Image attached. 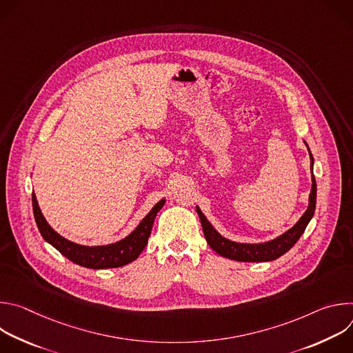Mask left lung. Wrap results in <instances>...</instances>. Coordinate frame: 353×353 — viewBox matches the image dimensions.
<instances>
[{"instance_id":"left-lung-1","label":"left lung","mask_w":353,"mask_h":353,"mask_svg":"<svg viewBox=\"0 0 353 353\" xmlns=\"http://www.w3.org/2000/svg\"><path fill=\"white\" fill-rule=\"evenodd\" d=\"M306 143V142H305ZM307 146V143H306ZM309 149V146H307ZM309 155L312 161V191L309 195V207L306 212L301 215V218L296 222L293 228L282 233L281 236L275 237L274 240L265 241V243H256V244H250V243H237L232 241L222 234H219L215 228L210 223V221L205 218V215L201 212V210L196 207V214L199 216L201 225H203L204 236L211 245V248L222 257L234 260V261H243V263H264V261H272L283 256L286 251H289L294 243L300 239V236L303 234L306 226L312 221L314 211H316V196H317V184L316 179L313 176V155L309 149Z\"/></svg>"}]
</instances>
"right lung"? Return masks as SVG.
I'll use <instances>...</instances> for the list:
<instances>
[{"label": "right lung", "instance_id": "1", "mask_svg": "<svg viewBox=\"0 0 353 353\" xmlns=\"http://www.w3.org/2000/svg\"><path fill=\"white\" fill-rule=\"evenodd\" d=\"M166 199H161L159 203L149 211V214L139 222V225L123 240L106 244V245H82L74 241L67 240L60 236L44 219L34 192L32 194V205L36 225L39 228L43 239L57 248L60 253L67 257L70 261L92 270H105V268H117L123 267L134 260L142 253L148 239L152 230L154 221L157 214L165 205Z\"/></svg>", "mask_w": 353, "mask_h": 353}]
</instances>
